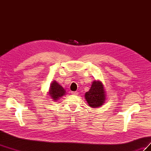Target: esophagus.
Returning <instances> with one entry per match:
<instances>
[{
  "label": "esophagus",
  "mask_w": 151,
  "mask_h": 151,
  "mask_svg": "<svg viewBox=\"0 0 151 151\" xmlns=\"http://www.w3.org/2000/svg\"><path fill=\"white\" fill-rule=\"evenodd\" d=\"M71 94H73V95H78L79 93L77 92V91H72L71 92Z\"/></svg>",
  "instance_id": "obj_1"
}]
</instances>
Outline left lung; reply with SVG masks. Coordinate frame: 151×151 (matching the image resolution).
<instances>
[{
	"label": "left lung",
	"instance_id": "1",
	"mask_svg": "<svg viewBox=\"0 0 151 151\" xmlns=\"http://www.w3.org/2000/svg\"><path fill=\"white\" fill-rule=\"evenodd\" d=\"M106 92L101 81H94L88 92L85 93V99L89 106L98 108L102 106L106 100Z\"/></svg>",
	"mask_w": 151,
	"mask_h": 151
}]
</instances>
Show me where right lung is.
Instances as JSON below:
<instances>
[{
    "mask_svg": "<svg viewBox=\"0 0 151 151\" xmlns=\"http://www.w3.org/2000/svg\"><path fill=\"white\" fill-rule=\"evenodd\" d=\"M65 93V90L62 86L58 84L57 81H53L50 84L48 94L54 101H57L63 96H64Z\"/></svg>",
    "mask_w": 151,
    "mask_h": 151,
    "instance_id": "1",
    "label": "right lung"
}]
</instances>
